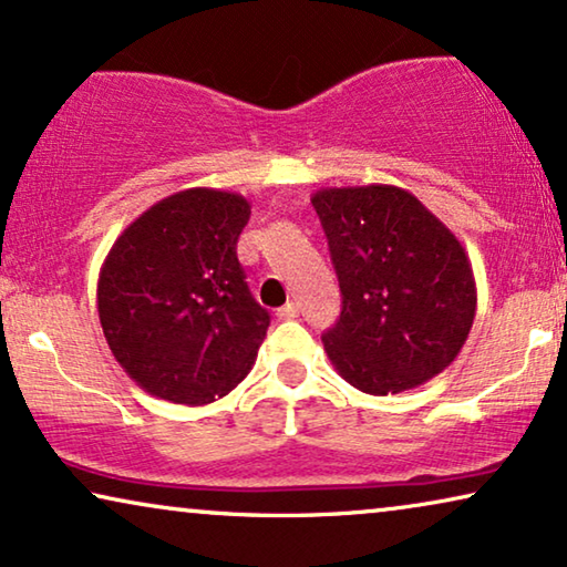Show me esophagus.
Returning <instances> with one entry per match:
<instances>
[{"label":"esophagus","mask_w":567,"mask_h":567,"mask_svg":"<svg viewBox=\"0 0 567 567\" xmlns=\"http://www.w3.org/2000/svg\"><path fill=\"white\" fill-rule=\"evenodd\" d=\"M278 317H281V320H293V317H299L297 301H289V305H284L281 309H278Z\"/></svg>","instance_id":"1"}]
</instances>
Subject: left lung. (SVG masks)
Wrapping results in <instances>:
<instances>
[{
	"mask_svg": "<svg viewBox=\"0 0 567 567\" xmlns=\"http://www.w3.org/2000/svg\"><path fill=\"white\" fill-rule=\"evenodd\" d=\"M343 309L322 332L348 384L398 394L441 374L472 330L477 286L454 231L398 185H348L312 196Z\"/></svg>",
	"mask_w": 567,
	"mask_h": 567,
	"instance_id": "1",
	"label": "left lung"
}]
</instances>
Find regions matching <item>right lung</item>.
Listing matches in <instances>:
<instances>
[{
	"mask_svg": "<svg viewBox=\"0 0 567 567\" xmlns=\"http://www.w3.org/2000/svg\"><path fill=\"white\" fill-rule=\"evenodd\" d=\"M245 196L188 188L115 239L97 278V315L123 371L144 392L206 405L247 377L270 324L247 289L237 239Z\"/></svg>",
	"mask_w": 567,
	"mask_h": 567,
	"instance_id": "right-lung-1",
	"label": "right lung"
}]
</instances>
